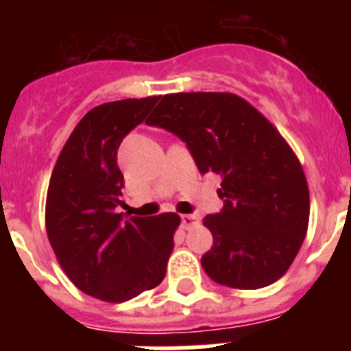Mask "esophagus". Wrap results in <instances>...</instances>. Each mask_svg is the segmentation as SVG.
Returning <instances> with one entry per match:
<instances>
[{"label":"esophagus","mask_w":351,"mask_h":351,"mask_svg":"<svg viewBox=\"0 0 351 351\" xmlns=\"http://www.w3.org/2000/svg\"><path fill=\"white\" fill-rule=\"evenodd\" d=\"M198 218L195 216V214H182L181 216V226L184 228V230H188V228H191V226L198 225Z\"/></svg>","instance_id":"esophagus-1"}]
</instances>
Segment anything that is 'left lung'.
<instances>
[{
  "instance_id": "obj_1",
  "label": "left lung",
  "mask_w": 351,
  "mask_h": 351,
  "mask_svg": "<svg viewBox=\"0 0 351 351\" xmlns=\"http://www.w3.org/2000/svg\"><path fill=\"white\" fill-rule=\"evenodd\" d=\"M145 123L178 135L198 172L221 176L223 209L204 218L213 234L206 274L241 290L280 280L309 221L308 181L280 132L232 93L165 95Z\"/></svg>"
}]
</instances>
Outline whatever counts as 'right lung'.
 <instances>
[{
  "label": "right lung",
  "instance_id": "obj_1",
  "mask_svg": "<svg viewBox=\"0 0 351 351\" xmlns=\"http://www.w3.org/2000/svg\"><path fill=\"white\" fill-rule=\"evenodd\" d=\"M158 100L91 108L71 132L49 182L45 225L58 262L79 290L105 302H125L163 281L181 223L173 213L125 219L116 210L125 188L117 149Z\"/></svg>",
  "mask_w": 351,
  "mask_h": 351
}]
</instances>
